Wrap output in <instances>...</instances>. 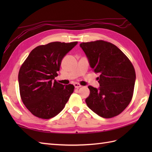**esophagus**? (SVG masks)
<instances>
[{
    "mask_svg": "<svg viewBox=\"0 0 152 152\" xmlns=\"http://www.w3.org/2000/svg\"><path fill=\"white\" fill-rule=\"evenodd\" d=\"M74 88H77V89L80 88V87H82V86L80 85V84H79V83H74Z\"/></svg>",
    "mask_w": 152,
    "mask_h": 152,
    "instance_id": "34e87169",
    "label": "esophagus"
}]
</instances>
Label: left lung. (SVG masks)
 I'll use <instances>...</instances> for the list:
<instances>
[{
	"label": "left lung",
	"instance_id": "1",
	"mask_svg": "<svg viewBox=\"0 0 152 152\" xmlns=\"http://www.w3.org/2000/svg\"><path fill=\"white\" fill-rule=\"evenodd\" d=\"M89 65L98 77L99 88L88 86L86 102L95 114L104 118L119 115L133 97L136 74L127 56L112 43L103 40L80 44Z\"/></svg>",
	"mask_w": 152,
	"mask_h": 152
}]
</instances>
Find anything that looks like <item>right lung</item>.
Here are the masks:
<instances>
[{
	"instance_id": "right-lung-1",
	"label": "right lung",
	"mask_w": 152,
	"mask_h": 152,
	"mask_svg": "<svg viewBox=\"0 0 152 152\" xmlns=\"http://www.w3.org/2000/svg\"><path fill=\"white\" fill-rule=\"evenodd\" d=\"M77 44L54 42L37 46L21 65L18 74L21 98L34 115L42 119L55 117L69 101L74 86L63 85L54 79L64 57Z\"/></svg>"
}]
</instances>
